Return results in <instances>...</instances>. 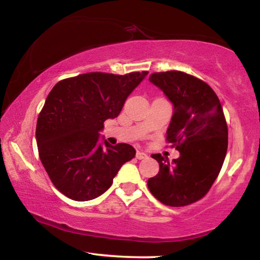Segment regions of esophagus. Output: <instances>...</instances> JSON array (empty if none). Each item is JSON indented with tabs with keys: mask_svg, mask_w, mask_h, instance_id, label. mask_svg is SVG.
Wrapping results in <instances>:
<instances>
[{
	"mask_svg": "<svg viewBox=\"0 0 260 260\" xmlns=\"http://www.w3.org/2000/svg\"><path fill=\"white\" fill-rule=\"evenodd\" d=\"M136 157L138 159H144V158L148 157V155L145 154V152H143V151H137L136 152Z\"/></svg>",
	"mask_w": 260,
	"mask_h": 260,
	"instance_id": "obj_1",
	"label": "esophagus"
}]
</instances>
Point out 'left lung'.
I'll use <instances>...</instances> for the list:
<instances>
[{"label": "left lung", "mask_w": 260, "mask_h": 260, "mask_svg": "<svg viewBox=\"0 0 260 260\" xmlns=\"http://www.w3.org/2000/svg\"><path fill=\"white\" fill-rule=\"evenodd\" d=\"M149 80L174 106L167 141L180 157L169 162L151 155L159 172L148 180V188L162 204L182 207L204 198L221 170L229 144L226 119L218 95L199 78L168 71L152 73Z\"/></svg>", "instance_id": "1"}]
</instances>
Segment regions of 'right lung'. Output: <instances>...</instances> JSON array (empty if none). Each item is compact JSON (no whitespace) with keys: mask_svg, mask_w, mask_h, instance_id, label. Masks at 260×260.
I'll use <instances>...</instances> for the list:
<instances>
[{"mask_svg":"<svg viewBox=\"0 0 260 260\" xmlns=\"http://www.w3.org/2000/svg\"><path fill=\"white\" fill-rule=\"evenodd\" d=\"M147 71L124 76L103 72L59 81L46 98L37 123L38 150L56 189L76 201L98 198L111 187L124 163L136 155L126 143L113 147L99 131L116 118Z\"/></svg>","mask_w":260,"mask_h":260,"instance_id":"obj_1","label":"right lung"}]
</instances>
